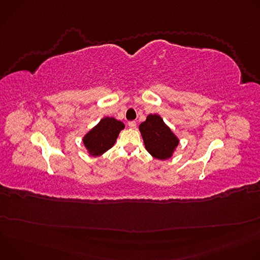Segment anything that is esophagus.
Returning a JSON list of instances; mask_svg holds the SVG:
<instances>
[{
  "label": "esophagus",
  "instance_id": "esophagus-1",
  "mask_svg": "<svg viewBox=\"0 0 260 260\" xmlns=\"http://www.w3.org/2000/svg\"><path fill=\"white\" fill-rule=\"evenodd\" d=\"M128 126H129L131 128H136L137 123H136L135 121H129V122H128Z\"/></svg>",
  "mask_w": 260,
  "mask_h": 260
}]
</instances>
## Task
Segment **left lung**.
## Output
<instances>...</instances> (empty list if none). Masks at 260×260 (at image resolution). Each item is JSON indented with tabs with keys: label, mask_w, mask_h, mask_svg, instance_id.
Wrapping results in <instances>:
<instances>
[{
	"label": "left lung",
	"mask_w": 260,
	"mask_h": 260,
	"mask_svg": "<svg viewBox=\"0 0 260 260\" xmlns=\"http://www.w3.org/2000/svg\"><path fill=\"white\" fill-rule=\"evenodd\" d=\"M146 150L156 159L166 160L173 156L179 144L178 137L157 114H149L139 125Z\"/></svg>",
	"instance_id": "obj_1"
}]
</instances>
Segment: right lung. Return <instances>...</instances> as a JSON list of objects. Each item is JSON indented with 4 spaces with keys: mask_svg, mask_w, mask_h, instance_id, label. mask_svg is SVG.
Here are the masks:
<instances>
[{
    "mask_svg": "<svg viewBox=\"0 0 260 260\" xmlns=\"http://www.w3.org/2000/svg\"><path fill=\"white\" fill-rule=\"evenodd\" d=\"M124 126L122 121L117 120L114 117L102 118L82 139L87 153L95 157L111 149Z\"/></svg>",
    "mask_w": 260,
    "mask_h": 260,
    "instance_id": "obj_1",
    "label": "right lung"
}]
</instances>
